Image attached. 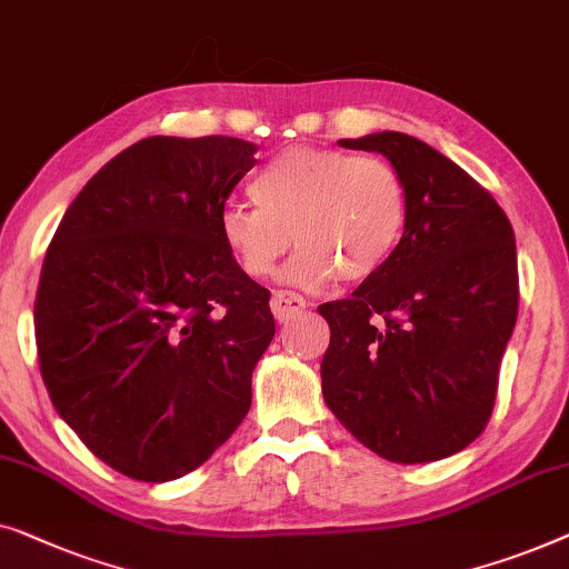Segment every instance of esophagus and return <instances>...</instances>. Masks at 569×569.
<instances>
[{"instance_id": "34e87169", "label": "esophagus", "mask_w": 569, "mask_h": 569, "mask_svg": "<svg viewBox=\"0 0 569 569\" xmlns=\"http://www.w3.org/2000/svg\"><path fill=\"white\" fill-rule=\"evenodd\" d=\"M303 309H307V301L293 291H278L273 299H270V311H273L278 322H288L291 317L301 315Z\"/></svg>"}]
</instances>
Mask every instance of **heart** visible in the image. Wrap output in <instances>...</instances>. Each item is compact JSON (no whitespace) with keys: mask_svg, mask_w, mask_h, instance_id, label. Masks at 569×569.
Here are the masks:
<instances>
[{"mask_svg":"<svg viewBox=\"0 0 569 569\" xmlns=\"http://www.w3.org/2000/svg\"><path fill=\"white\" fill-rule=\"evenodd\" d=\"M258 208L227 206L219 234L250 278L273 276L288 247L301 244L283 270L296 288L366 281L387 268L410 221V190L389 159L338 149L278 151L250 182Z\"/></svg>","mask_w":569,"mask_h":569,"instance_id":"heart-1","label":"heart"}]
</instances>
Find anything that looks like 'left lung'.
<instances>
[{"mask_svg":"<svg viewBox=\"0 0 569 569\" xmlns=\"http://www.w3.org/2000/svg\"><path fill=\"white\" fill-rule=\"evenodd\" d=\"M338 143L379 151L402 172L410 221L381 273L317 309L330 325L325 402L381 459H446L492 415L518 317L513 227L471 174L415 136Z\"/></svg>","mask_w":569,"mask_h":569,"instance_id":"8db88e82","label":"left lung"}]
</instances>
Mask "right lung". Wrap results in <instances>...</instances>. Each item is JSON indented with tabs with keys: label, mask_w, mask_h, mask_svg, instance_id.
I'll return each instance as SVG.
<instances>
[{
	"label": "right lung",
	"mask_w": 569,
	"mask_h": 569,
	"mask_svg": "<svg viewBox=\"0 0 569 569\" xmlns=\"http://www.w3.org/2000/svg\"><path fill=\"white\" fill-rule=\"evenodd\" d=\"M254 151L231 136L136 141L79 190L46 252L33 317L48 395L139 482L198 469L250 412L276 319L219 216Z\"/></svg>",
	"instance_id": "1"
}]
</instances>
